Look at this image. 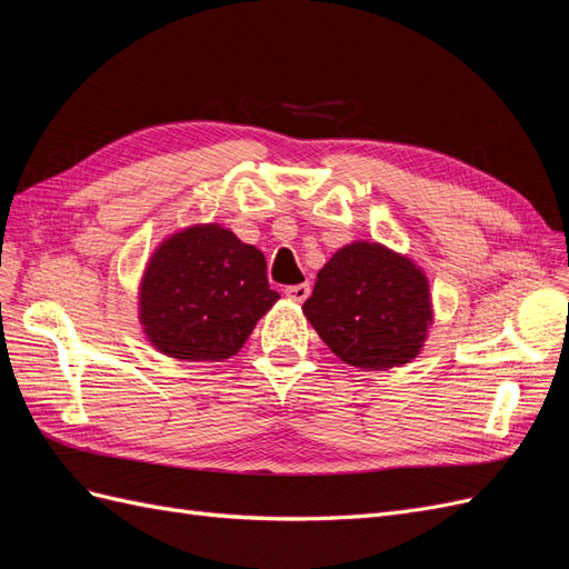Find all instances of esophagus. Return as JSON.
Returning <instances> with one entry per match:
<instances>
[{
    "label": "esophagus",
    "instance_id": "obj_1",
    "mask_svg": "<svg viewBox=\"0 0 569 569\" xmlns=\"http://www.w3.org/2000/svg\"><path fill=\"white\" fill-rule=\"evenodd\" d=\"M284 295H287L291 301L303 303V301L308 299V295H311V284H308V282L291 284V287H287V289H284Z\"/></svg>",
    "mask_w": 569,
    "mask_h": 569
}]
</instances>
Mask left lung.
<instances>
[{
  "label": "left lung",
  "mask_w": 569,
  "mask_h": 569,
  "mask_svg": "<svg viewBox=\"0 0 569 569\" xmlns=\"http://www.w3.org/2000/svg\"><path fill=\"white\" fill-rule=\"evenodd\" d=\"M303 316L337 358L360 370L410 363L435 318L422 268L377 242L341 247L318 272Z\"/></svg>",
  "instance_id": "obj_1"
}]
</instances>
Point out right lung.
Masks as SVG:
<instances>
[{
    "label": "right lung",
    "instance_id": "right-lung-1",
    "mask_svg": "<svg viewBox=\"0 0 569 569\" xmlns=\"http://www.w3.org/2000/svg\"><path fill=\"white\" fill-rule=\"evenodd\" d=\"M278 299L263 253L209 222L170 234L151 253L140 322L151 347L170 358L226 360Z\"/></svg>",
    "mask_w": 569,
    "mask_h": 569
}]
</instances>
